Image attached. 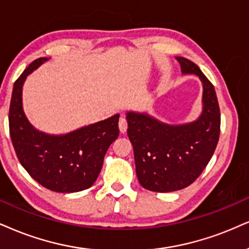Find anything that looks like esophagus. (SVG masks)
<instances>
[{
	"label": "esophagus",
	"mask_w": 249,
	"mask_h": 249,
	"mask_svg": "<svg viewBox=\"0 0 249 249\" xmlns=\"http://www.w3.org/2000/svg\"><path fill=\"white\" fill-rule=\"evenodd\" d=\"M127 128H128L127 120H125V118H124V116H121L119 120V129L122 134H124L125 131H127Z\"/></svg>",
	"instance_id": "esophagus-1"
}]
</instances>
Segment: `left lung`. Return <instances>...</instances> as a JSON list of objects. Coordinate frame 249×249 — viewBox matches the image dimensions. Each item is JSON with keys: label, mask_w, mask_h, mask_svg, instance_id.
I'll list each match as a JSON object with an SVG mask.
<instances>
[{"label": "left lung", "mask_w": 249, "mask_h": 249, "mask_svg": "<svg viewBox=\"0 0 249 249\" xmlns=\"http://www.w3.org/2000/svg\"><path fill=\"white\" fill-rule=\"evenodd\" d=\"M177 60L181 71L197 75L203 83L199 118L172 125L146 113H127L137 178L151 192H174L192 185L210 161L219 140L220 110L213 85L194 62L181 56Z\"/></svg>", "instance_id": "1"}]
</instances>
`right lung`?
<instances>
[{"label":"right lung","mask_w":249,"mask_h":249,"mask_svg":"<svg viewBox=\"0 0 249 249\" xmlns=\"http://www.w3.org/2000/svg\"><path fill=\"white\" fill-rule=\"evenodd\" d=\"M46 57L29 64L15 82L9 108V130L17 158L27 173L45 188L75 193L93 185L107 149L119 136V114L66 135L36 130L26 119L21 90L27 75Z\"/></svg>","instance_id":"obj_1"}]
</instances>
